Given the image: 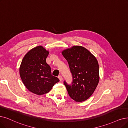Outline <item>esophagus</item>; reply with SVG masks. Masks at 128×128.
Here are the masks:
<instances>
[{
  "instance_id": "34e87169",
  "label": "esophagus",
  "mask_w": 128,
  "mask_h": 128,
  "mask_svg": "<svg viewBox=\"0 0 128 128\" xmlns=\"http://www.w3.org/2000/svg\"><path fill=\"white\" fill-rule=\"evenodd\" d=\"M58 78L59 79V80H60V81H62V76H58Z\"/></svg>"
}]
</instances>
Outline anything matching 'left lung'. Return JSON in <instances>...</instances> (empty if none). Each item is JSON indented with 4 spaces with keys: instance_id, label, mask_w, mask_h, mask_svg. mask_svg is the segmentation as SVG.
<instances>
[{
    "instance_id": "1",
    "label": "left lung",
    "mask_w": 128,
    "mask_h": 128,
    "mask_svg": "<svg viewBox=\"0 0 128 128\" xmlns=\"http://www.w3.org/2000/svg\"><path fill=\"white\" fill-rule=\"evenodd\" d=\"M72 75V84H64L70 98L76 102L87 100L93 94L99 81L98 60L89 51L81 46L64 50Z\"/></svg>"
}]
</instances>
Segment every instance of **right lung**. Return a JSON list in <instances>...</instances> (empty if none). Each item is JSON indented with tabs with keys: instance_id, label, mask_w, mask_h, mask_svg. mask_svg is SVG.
Listing matches in <instances>:
<instances>
[{
	"instance_id": "obj_1",
	"label": "right lung",
	"mask_w": 128,
	"mask_h": 128,
	"mask_svg": "<svg viewBox=\"0 0 128 128\" xmlns=\"http://www.w3.org/2000/svg\"><path fill=\"white\" fill-rule=\"evenodd\" d=\"M49 54L42 46L36 47L25 54L19 68L20 78L29 91L37 95L46 94L59 79L53 76L46 62Z\"/></svg>"
}]
</instances>
